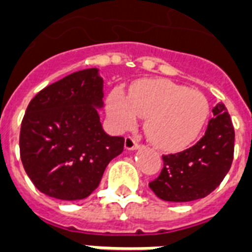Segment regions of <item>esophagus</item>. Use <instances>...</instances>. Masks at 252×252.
Instances as JSON below:
<instances>
[{
  "label": "esophagus",
  "mask_w": 252,
  "mask_h": 252,
  "mask_svg": "<svg viewBox=\"0 0 252 252\" xmlns=\"http://www.w3.org/2000/svg\"><path fill=\"white\" fill-rule=\"evenodd\" d=\"M124 147H126V151H137V149L140 148V145H139V143H137V141L133 139V137L128 136V137H126Z\"/></svg>",
  "instance_id": "1"
}]
</instances>
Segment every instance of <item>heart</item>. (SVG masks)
I'll return each instance as SVG.
<instances>
[{
  "label": "heart",
  "instance_id": "obj_1",
  "mask_svg": "<svg viewBox=\"0 0 252 252\" xmlns=\"http://www.w3.org/2000/svg\"><path fill=\"white\" fill-rule=\"evenodd\" d=\"M107 113L116 130L132 129L145 118V133L161 149L180 151L189 147L202 132L209 103L198 91L169 80H143L126 96L113 90L107 99Z\"/></svg>",
  "mask_w": 252,
  "mask_h": 252
}]
</instances>
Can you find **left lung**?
I'll use <instances>...</instances> for the list:
<instances>
[{
  "label": "left lung",
  "mask_w": 252,
  "mask_h": 252,
  "mask_svg": "<svg viewBox=\"0 0 252 252\" xmlns=\"http://www.w3.org/2000/svg\"><path fill=\"white\" fill-rule=\"evenodd\" d=\"M205 136L189 149L162 156L164 168L149 188L162 201L190 202L216 190L234 156V126L223 103L211 109Z\"/></svg>",
  "instance_id": "obj_1"
}]
</instances>
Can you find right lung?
<instances>
[{"mask_svg":"<svg viewBox=\"0 0 252 252\" xmlns=\"http://www.w3.org/2000/svg\"><path fill=\"white\" fill-rule=\"evenodd\" d=\"M104 80L97 68L68 75L38 92L25 113L19 151L24 168L43 194L62 201L87 198L107 165L122 155L124 139L100 123Z\"/></svg>","mask_w":252,"mask_h":252,"instance_id":"right-lung-1","label":"right lung"}]
</instances>
